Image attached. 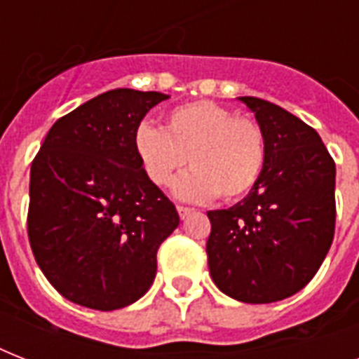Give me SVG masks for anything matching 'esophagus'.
Here are the masks:
<instances>
[{
  "instance_id": "esophagus-1",
  "label": "esophagus",
  "mask_w": 359,
  "mask_h": 359,
  "mask_svg": "<svg viewBox=\"0 0 359 359\" xmlns=\"http://www.w3.org/2000/svg\"><path fill=\"white\" fill-rule=\"evenodd\" d=\"M177 210H179L180 219H186L191 212H194V208H190V207H177Z\"/></svg>"
}]
</instances>
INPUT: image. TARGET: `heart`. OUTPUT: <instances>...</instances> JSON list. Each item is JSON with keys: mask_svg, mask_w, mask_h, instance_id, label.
I'll use <instances>...</instances> for the list:
<instances>
[{"mask_svg": "<svg viewBox=\"0 0 359 359\" xmlns=\"http://www.w3.org/2000/svg\"><path fill=\"white\" fill-rule=\"evenodd\" d=\"M134 147L156 186L171 184L190 162L194 169L175 184L177 197L188 201L244 196L259 179L266 156L261 126L210 100L173 108L165 128L140 124Z\"/></svg>", "mask_w": 359, "mask_h": 359, "instance_id": "heart-1", "label": "heart"}]
</instances>
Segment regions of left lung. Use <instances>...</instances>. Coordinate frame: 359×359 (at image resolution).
<instances>
[{
	"label": "left lung",
	"mask_w": 359,
	"mask_h": 359,
	"mask_svg": "<svg viewBox=\"0 0 359 359\" xmlns=\"http://www.w3.org/2000/svg\"><path fill=\"white\" fill-rule=\"evenodd\" d=\"M238 100L255 114L266 156L242 201L208 212V270L224 294L272 304L304 289L332 245L335 163L320 135L287 109Z\"/></svg>",
	"instance_id": "left-lung-1"
}]
</instances>
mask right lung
<instances>
[{"label": "right lung", "mask_w": 359, "mask_h": 359, "mask_svg": "<svg viewBox=\"0 0 359 359\" xmlns=\"http://www.w3.org/2000/svg\"><path fill=\"white\" fill-rule=\"evenodd\" d=\"M169 98L114 89L53 123L31 163L27 235L50 283L78 306L114 311L140 300L177 208L147 177L134 134Z\"/></svg>", "instance_id": "add662e5"}]
</instances>
